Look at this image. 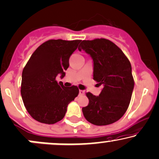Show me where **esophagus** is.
I'll use <instances>...</instances> for the list:
<instances>
[{
	"mask_svg": "<svg viewBox=\"0 0 159 159\" xmlns=\"http://www.w3.org/2000/svg\"><path fill=\"white\" fill-rule=\"evenodd\" d=\"M79 94H80V95H84V94H85V91H83V90H80Z\"/></svg>",
	"mask_w": 159,
	"mask_h": 159,
	"instance_id": "esophagus-1",
	"label": "esophagus"
}]
</instances>
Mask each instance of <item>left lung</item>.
<instances>
[{
	"label": "left lung",
	"mask_w": 159,
	"mask_h": 159,
	"mask_svg": "<svg viewBox=\"0 0 159 159\" xmlns=\"http://www.w3.org/2000/svg\"><path fill=\"white\" fill-rule=\"evenodd\" d=\"M78 50L91 57L93 77L103 86L99 96L86 94L89 103L82 109L84 117L96 126L116 122L127 110L134 89L129 61L116 44L106 39L84 40Z\"/></svg>",
	"instance_id": "obj_1"
}]
</instances>
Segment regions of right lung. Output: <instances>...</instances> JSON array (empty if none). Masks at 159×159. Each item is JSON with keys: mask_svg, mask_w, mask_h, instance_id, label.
I'll use <instances>...</instances> for the list:
<instances>
[{"mask_svg": "<svg viewBox=\"0 0 159 159\" xmlns=\"http://www.w3.org/2000/svg\"><path fill=\"white\" fill-rule=\"evenodd\" d=\"M81 40H49L32 54L22 72L20 94L28 113L40 123L53 124L65 117L78 88L65 87L56 78L65 76L69 58Z\"/></svg>", "mask_w": 159, "mask_h": 159, "instance_id": "obj_1", "label": "right lung"}]
</instances>
